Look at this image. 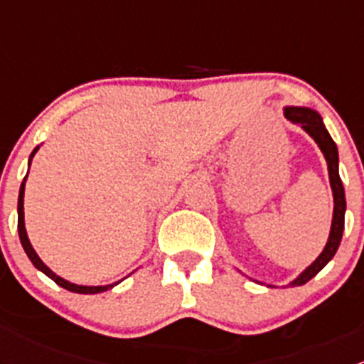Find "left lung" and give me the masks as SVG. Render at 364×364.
Segmentation results:
<instances>
[{
  "label": "left lung",
  "mask_w": 364,
  "mask_h": 364,
  "mask_svg": "<svg viewBox=\"0 0 364 364\" xmlns=\"http://www.w3.org/2000/svg\"><path fill=\"white\" fill-rule=\"evenodd\" d=\"M285 117L292 123L301 124L304 132L317 142V146L321 148L322 155H324L326 161H328V172H329V185L333 190V222H331V230H329L328 243H326L324 250L321 255L303 271V273L297 274V278L291 282V287H299L304 285L306 282H310L329 260L335 257L336 250L340 247L341 234H343V225H345V190L341 185L340 172H338V148H336L335 141L331 139L329 132L326 130L324 121H322L321 114L310 107H285L284 109ZM271 287V285H269Z\"/></svg>",
  "instance_id": "left-lung-1"
}]
</instances>
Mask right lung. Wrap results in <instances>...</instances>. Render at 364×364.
Segmentation results:
<instances>
[{"mask_svg":"<svg viewBox=\"0 0 364 364\" xmlns=\"http://www.w3.org/2000/svg\"><path fill=\"white\" fill-rule=\"evenodd\" d=\"M40 146H36L35 149H33V153L29 155V160H28V165H31V160L33 156H35V153L38 151ZM28 178V176H26ZM26 178L23 179V183H21V190H19V203H17V229H19V237H21V245H23L26 255L29 257V260L33 262V266L36 267L38 271H42L43 274H47V277L50 278V280L56 282L60 287L67 289L70 292H77V294H98V292H105L109 291V289H112L114 285H117L119 282H116V284H111V285H77V284H72V282L65 280V278L58 277L54 271H50L49 267L43 264V260L40 259L38 253L35 252V248L31 247V243H29V237H28V232H26V225H24V186H26Z\"/></svg>","mask_w":364,"mask_h":364,"instance_id":"1","label":"right lung"}]
</instances>
